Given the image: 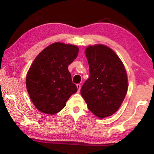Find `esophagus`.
<instances>
[{
	"instance_id": "34e87169",
	"label": "esophagus",
	"mask_w": 154,
	"mask_h": 154,
	"mask_svg": "<svg viewBox=\"0 0 154 154\" xmlns=\"http://www.w3.org/2000/svg\"><path fill=\"white\" fill-rule=\"evenodd\" d=\"M77 89H78V92H79L80 89H81V84H79V83H78V84H77Z\"/></svg>"
}]
</instances>
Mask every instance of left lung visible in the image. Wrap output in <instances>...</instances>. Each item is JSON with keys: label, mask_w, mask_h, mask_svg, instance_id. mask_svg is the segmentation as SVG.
Listing matches in <instances>:
<instances>
[{"label": "left lung", "mask_w": 154, "mask_h": 154, "mask_svg": "<svg viewBox=\"0 0 154 154\" xmlns=\"http://www.w3.org/2000/svg\"><path fill=\"white\" fill-rule=\"evenodd\" d=\"M85 52L90 77L81 88V94L96 116H111L118 110L128 91L124 64L118 55L105 45L89 46Z\"/></svg>", "instance_id": "1"}]
</instances>
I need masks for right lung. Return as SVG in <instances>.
<instances>
[{
  "label": "right lung",
  "instance_id": "1",
  "mask_svg": "<svg viewBox=\"0 0 154 154\" xmlns=\"http://www.w3.org/2000/svg\"><path fill=\"white\" fill-rule=\"evenodd\" d=\"M78 52L77 46L55 43L36 57L27 73L26 88L38 111L57 113L77 92L68 66L77 58Z\"/></svg>",
  "mask_w": 154,
  "mask_h": 154
}]
</instances>
